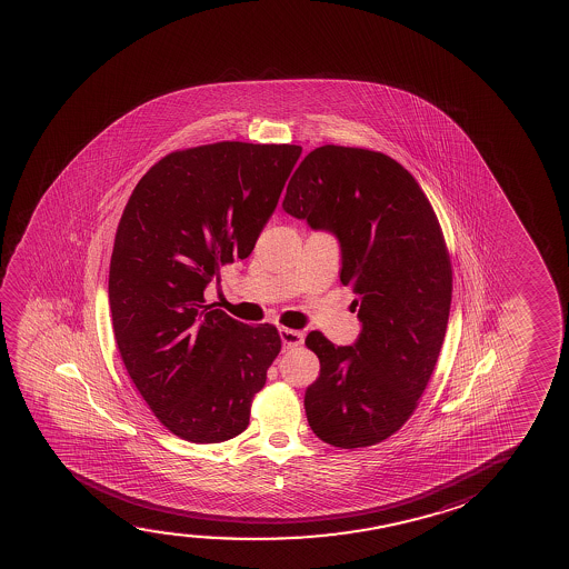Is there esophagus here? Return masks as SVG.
Masks as SVG:
<instances>
[{"label": "esophagus", "instance_id": "obj_1", "mask_svg": "<svg viewBox=\"0 0 569 569\" xmlns=\"http://www.w3.org/2000/svg\"><path fill=\"white\" fill-rule=\"evenodd\" d=\"M280 338L286 348H297L303 343V332L293 330V328H280Z\"/></svg>", "mask_w": 569, "mask_h": 569}]
</instances>
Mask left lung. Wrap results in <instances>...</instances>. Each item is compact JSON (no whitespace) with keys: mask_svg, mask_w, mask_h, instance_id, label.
<instances>
[{"mask_svg":"<svg viewBox=\"0 0 569 569\" xmlns=\"http://www.w3.org/2000/svg\"><path fill=\"white\" fill-rule=\"evenodd\" d=\"M283 210L338 237L340 281L356 293L363 325L353 346L307 336L320 361L305 392L309 426L340 449L381 443L420 405L443 346L452 270L439 219L392 157L343 146L305 157Z\"/></svg>","mask_w":569,"mask_h":569,"instance_id":"1","label":"left lung"}]
</instances>
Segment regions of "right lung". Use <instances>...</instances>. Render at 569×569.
I'll use <instances>...</instances> for the list:
<instances>
[{
	"label": "right lung",
	"instance_id": "obj_1",
	"mask_svg": "<svg viewBox=\"0 0 569 569\" xmlns=\"http://www.w3.org/2000/svg\"><path fill=\"white\" fill-rule=\"evenodd\" d=\"M301 151L244 141L179 149L126 203L110 257L114 338L146 405L184 441L242 433L280 353L278 328L203 305V289L252 252Z\"/></svg>",
	"mask_w": 569,
	"mask_h": 569
}]
</instances>
